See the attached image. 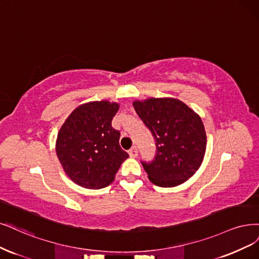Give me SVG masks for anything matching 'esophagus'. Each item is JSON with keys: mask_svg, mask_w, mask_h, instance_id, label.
I'll use <instances>...</instances> for the list:
<instances>
[{"mask_svg": "<svg viewBox=\"0 0 259 259\" xmlns=\"http://www.w3.org/2000/svg\"><path fill=\"white\" fill-rule=\"evenodd\" d=\"M128 154L131 157H136L138 155V149L137 147H133L130 151H128Z\"/></svg>", "mask_w": 259, "mask_h": 259, "instance_id": "34e87169", "label": "esophagus"}]
</instances>
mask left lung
I'll return each mask as SVG.
<instances>
[{
  "mask_svg": "<svg viewBox=\"0 0 259 259\" xmlns=\"http://www.w3.org/2000/svg\"><path fill=\"white\" fill-rule=\"evenodd\" d=\"M133 106L155 139L154 159L141 162L150 181L174 187L190 179L200 167L207 146L199 115L176 99L152 97Z\"/></svg>",
  "mask_w": 259,
  "mask_h": 259,
  "instance_id": "obj_1",
  "label": "left lung"
}]
</instances>
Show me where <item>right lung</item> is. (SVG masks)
Instances as JSON below:
<instances>
[{
    "mask_svg": "<svg viewBox=\"0 0 259 259\" xmlns=\"http://www.w3.org/2000/svg\"><path fill=\"white\" fill-rule=\"evenodd\" d=\"M119 104L91 102L68 115L57 138V155L66 175L85 189L108 186L128 157L119 145L120 132L111 126Z\"/></svg>",
    "mask_w": 259,
    "mask_h": 259,
    "instance_id": "add662e5",
    "label": "right lung"
}]
</instances>
